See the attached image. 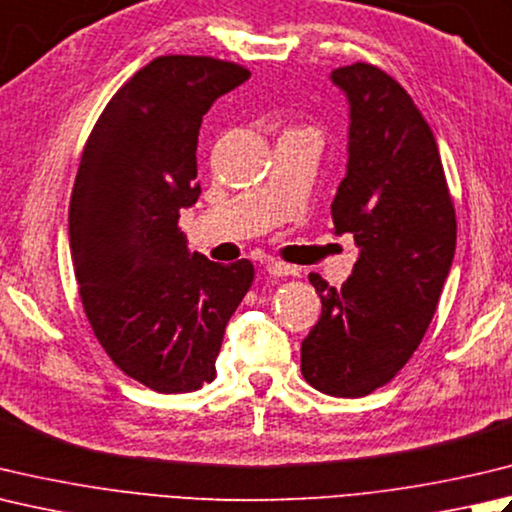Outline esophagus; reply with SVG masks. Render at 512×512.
<instances>
[{
  "label": "esophagus",
  "mask_w": 512,
  "mask_h": 512,
  "mask_svg": "<svg viewBox=\"0 0 512 512\" xmlns=\"http://www.w3.org/2000/svg\"><path fill=\"white\" fill-rule=\"evenodd\" d=\"M266 270H268V275H273V277H286V275H295L297 273L295 266L275 262V259H268Z\"/></svg>",
  "instance_id": "1"
}]
</instances>
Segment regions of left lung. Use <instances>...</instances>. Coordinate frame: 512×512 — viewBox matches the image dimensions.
Returning a JSON list of instances; mask_svg holds the SVG:
<instances>
[{
	"label": "left lung",
	"instance_id": "obj_1",
	"mask_svg": "<svg viewBox=\"0 0 512 512\" xmlns=\"http://www.w3.org/2000/svg\"><path fill=\"white\" fill-rule=\"evenodd\" d=\"M348 99L346 177L330 204L335 235L359 257L342 288L310 273L322 317L302 342V375L319 393L364 397L417 350L455 257L457 222L433 130L377 66L335 68Z\"/></svg>",
	"mask_w": 512,
	"mask_h": 512
}]
</instances>
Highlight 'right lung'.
<instances>
[{
    "instance_id": "right-lung-1",
    "label": "right lung",
    "mask_w": 512,
    "mask_h": 512,
    "mask_svg": "<svg viewBox=\"0 0 512 512\" xmlns=\"http://www.w3.org/2000/svg\"><path fill=\"white\" fill-rule=\"evenodd\" d=\"M248 77L213 57L153 59L110 99L79 162L68 208L79 297L108 357L157 393L213 382L228 319L253 284L248 259L190 253L177 226L202 193V117Z\"/></svg>"
}]
</instances>
